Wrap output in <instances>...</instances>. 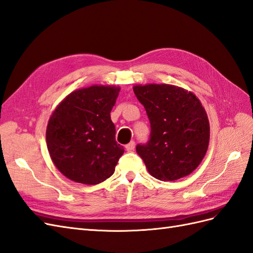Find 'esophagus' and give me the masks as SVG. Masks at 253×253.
Masks as SVG:
<instances>
[{"mask_svg": "<svg viewBox=\"0 0 253 253\" xmlns=\"http://www.w3.org/2000/svg\"><path fill=\"white\" fill-rule=\"evenodd\" d=\"M134 146H135V143L133 141H131V142H129V143L125 146V148H126V151H128V152H132L134 150Z\"/></svg>", "mask_w": 253, "mask_h": 253, "instance_id": "34e87169", "label": "esophagus"}]
</instances>
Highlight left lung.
Returning <instances> with one entry per match:
<instances>
[{
  "mask_svg": "<svg viewBox=\"0 0 253 253\" xmlns=\"http://www.w3.org/2000/svg\"><path fill=\"white\" fill-rule=\"evenodd\" d=\"M151 123V138L137 153L151 175L172 182L189 175L203 160L210 143V122L192 92L171 84L133 86Z\"/></svg>",
  "mask_w": 253,
  "mask_h": 253,
  "instance_id": "1",
  "label": "left lung"
}]
</instances>
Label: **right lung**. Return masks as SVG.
Returning <instances> with one entry per match:
<instances>
[{
	"mask_svg": "<svg viewBox=\"0 0 253 253\" xmlns=\"http://www.w3.org/2000/svg\"><path fill=\"white\" fill-rule=\"evenodd\" d=\"M119 86L92 85L76 89L56 106L47 131L54 166L76 183L96 185L112 175L124 148L115 141L110 112Z\"/></svg>",
	"mask_w": 253,
	"mask_h": 253,
	"instance_id": "1",
	"label": "right lung"
}]
</instances>
